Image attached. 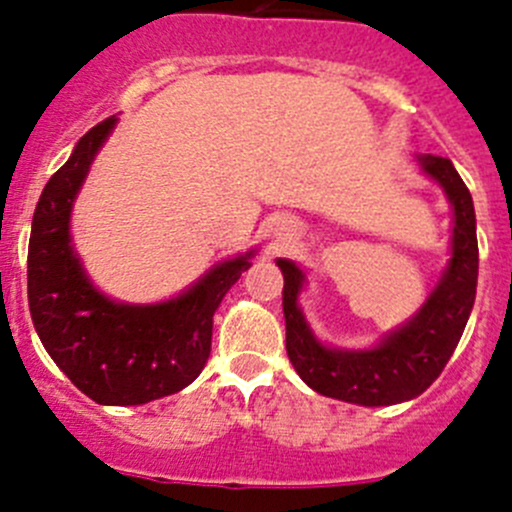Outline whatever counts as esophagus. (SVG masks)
I'll return each mask as SVG.
<instances>
[{
	"mask_svg": "<svg viewBox=\"0 0 512 512\" xmlns=\"http://www.w3.org/2000/svg\"><path fill=\"white\" fill-rule=\"evenodd\" d=\"M276 239L278 241H283V239H288V236L293 234V221H278L276 224Z\"/></svg>",
	"mask_w": 512,
	"mask_h": 512,
	"instance_id": "1",
	"label": "esophagus"
}]
</instances>
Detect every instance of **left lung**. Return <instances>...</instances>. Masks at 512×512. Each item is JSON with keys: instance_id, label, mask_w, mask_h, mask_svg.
Segmentation results:
<instances>
[{"instance_id": "left-lung-1", "label": "left lung", "mask_w": 512, "mask_h": 512, "mask_svg": "<svg viewBox=\"0 0 512 512\" xmlns=\"http://www.w3.org/2000/svg\"><path fill=\"white\" fill-rule=\"evenodd\" d=\"M423 174L443 189L453 209L450 258L423 306L368 348H333L313 333L301 311L306 273L278 258L283 273L286 351L301 381L316 393L356 406H396L413 401L440 376L465 331L478 286V236L473 196L453 161L418 154Z\"/></svg>"}]
</instances>
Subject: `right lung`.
Returning <instances> with one entry per match:
<instances>
[{
    "instance_id": "right-lung-1",
    "label": "right lung",
    "mask_w": 512,
    "mask_h": 512,
    "mask_svg": "<svg viewBox=\"0 0 512 512\" xmlns=\"http://www.w3.org/2000/svg\"><path fill=\"white\" fill-rule=\"evenodd\" d=\"M116 121L109 116L86 131L39 196L27 258L29 311L39 341L79 391L101 406H141L204 371L216 308L256 251L224 258L169 301L124 303L101 293L74 251L72 209Z\"/></svg>"
}]
</instances>
